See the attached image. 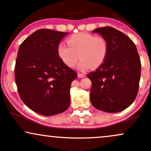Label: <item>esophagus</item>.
Wrapping results in <instances>:
<instances>
[{"label": "esophagus", "instance_id": "obj_1", "mask_svg": "<svg viewBox=\"0 0 151 151\" xmlns=\"http://www.w3.org/2000/svg\"><path fill=\"white\" fill-rule=\"evenodd\" d=\"M77 75H78V77H79V78H82V77H84V76H85L84 74H82V73H79V72H78Z\"/></svg>", "mask_w": 151, "mask_h": 151}]
</instances>
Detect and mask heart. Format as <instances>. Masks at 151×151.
<instances>
[{"instance_id":"obj_1","label":"heart","mask_w":151,"mask_h":151,"mask_svg":"<svg viewBox=\"0 0 151 151\" xmlns=\"http://www.w3.org/2000/svg\"><path fill=\"white\" fill-rule=\"evenodd\" d=\"M67 42L68 46L61 43L57 50L61 60L69 67H74L79 57V69H95L103 64L107 57L108 44L102 36L80 32L68 38Z\"/></svg>"}]
</instances>
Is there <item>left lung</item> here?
I'll return each instance as SVG.
<instances>
[{"instance_id": "obj_1", "label": "left lung", "mask_w": 151, "mask_h": 151, "mask_svg": "<svg viewBox=\"0 0 151 151\" xmlns=\"http://www.w3.org/2000/svg\"><path fill=\"white\" fill-rule=\"evenodd\" d=\"M92 32L106 39L108 52L103 64L87 74L92 81L91 103L104 112H120L131 105L138 92L141 63L136 46L128 36L110 26Z\"/></svg>"}]
</instances>
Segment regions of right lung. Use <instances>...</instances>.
<instances>
[{
  "mask_svg": "<svg viewBox=\"0 0 151 151\" xmlns=\"http://www.w3.org/2000/svg\"><path fill=\"white\" fill-rule=\"evenodd\" d=\"M68 33L39 29L19 46L15 81L21 100L44 116L62 113L70 105V87L77 77L57 54V46Z\"/></svg>",
  "mask_w": 151,
  "mask_h": 151,
  "instance_id": "right-lung-1",
  "label": "right lung"
}]
</instances>
